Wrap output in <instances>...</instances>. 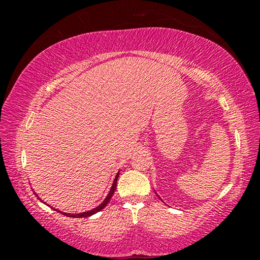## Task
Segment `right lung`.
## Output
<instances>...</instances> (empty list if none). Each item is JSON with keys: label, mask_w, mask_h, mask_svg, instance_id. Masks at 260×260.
Masks as SVG:
<instances>
[{"label": "right lung", "mask_w": 260, "mask_h": 260, "mask_svg": "<svg viewBox=\"0 0 260 260\" xmlns=\"http://www.w3.org/2000/svg\"><path fill=\"white\" fill-rule=\"evenodd\" d=\"M118 177H119V172L117 173L116 178H114V180H113L112 187H111V189H110V191H109V193H108V196L105 197V200L102 202V203H101L99 206H96L95 209H93V210H89V211H87V212L77 213V214H71V213H67V212H61V211H57L56 209H54V210H56L57 212H60V213H63L64 215H67V217H71V218H87V217H90V215H93V214H95V213H98L99 211L103 210V209L105 208V206H107V204L109 203V201L111 200V197H112V195H113V192H114V190H116ZM34 193H35V192H34ZM35 195H37V193H35ZM38 199H39V197H38ZM39 200L41 201V199H39Z\"/></svg>", "instance_id": "right-lung-1"}]
</instances>
